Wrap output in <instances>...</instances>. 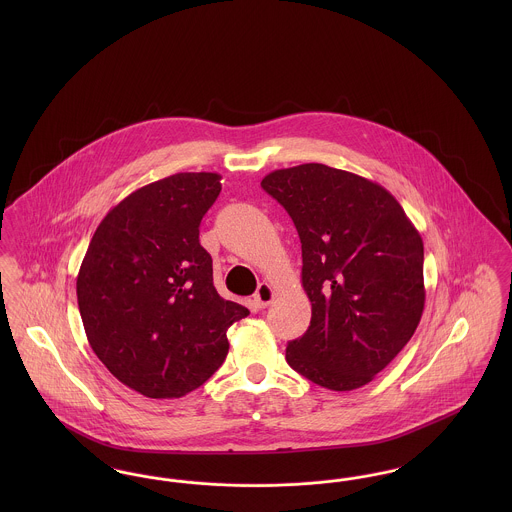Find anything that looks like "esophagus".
I'll use <instances>...</instances> for the list:
<instances>
[{"mask_svg":"<svg viewBox=\"0 0 512 512\" xmlns=\"http://www.w3.org/2000/svg\"><path fill=\"white\" fill-rule=\"evenodd\" d=\"M272 299H274V290L270 288V284H267V282L259 284L257 292H255V295H253V301H255V305H257L259 309H267L268 305L272 303Z\"/></svg>","mask_w":512,"mask_h":512,"instance_id":"34e87169","label":"esophagus"}]
</instances>
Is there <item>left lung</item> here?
Returning <instances> with one entry per match:
<instances>
[{"label":"left lung","instance_id":"1","mask_svg":"<svg viewBox=\"0 0 512 512\" xmlns=\"http://www.w3.org/2000/svg\"><path fill=\"white\" fill-rule=\"evenodd\" d=\"M263 190L292 217L313 307L286 361L322 388L368 384L413 338L424 311V244L380 184L320 163L270 172Z\"/></svg>","mask_w":512,"mask_h":512}]
</instances>
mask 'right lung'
Listing matches in <instances>:
<instances>
[{
	"label": "right lung",
	"instance_id": "obj_1",
	"mask_svg": "<svg viewBox=\"0 0 512 512\" xmlns=\"http://www.w3.org/2000/svg\"><path fill=\"white\" fill-rule=\"evenodd\" d=\"M215 172H178L115 205L76 278L88 341L109 372L151 399L205 384L249 311L220 297L199 224L220 194Z\"/></svg>",
	"mask_w": 512,
	"mask_h": 512
}]
</instances>
